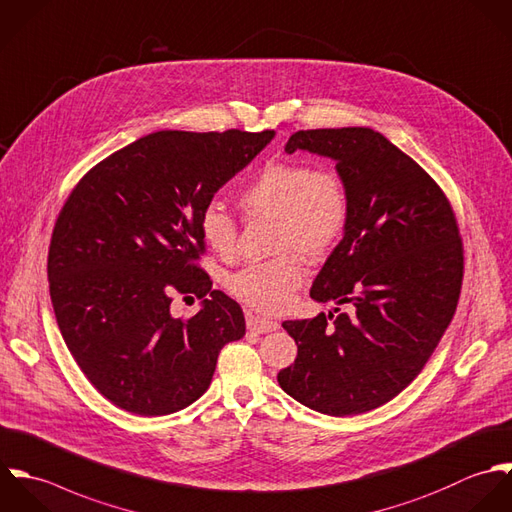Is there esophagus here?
Here are the masks:
<instances>
[{
	"label": "esophagus",
	"instance_id": "34e87169",
	"mask_svg": "<svg viewBox=\"0 0 512 512\" xmlns=\"http://www.w3.org/2000/svg\"><path fill=\"white\" fill-rule=\"evenodd\" d=\"M246 326L254 334H268V332H276L280 328L278 322L268 320V318H260V316H248Z\"/></svg>",
	"mask_w": 512,
	"mask_h": 512
}]
</instances>
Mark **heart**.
Here are the masks:
<instances>
[{
	"mask_svg": "<svg viewBox=\"0 0 512 512\" xmlns=\"http://www.w3.org/2000/svg\"><path fill=\"white\" fill-rule=\"evenodd\" d=\"M238 204L248 218L274 222L272 252L280 256L230 274L226 286L242 304L262 314H280L306 278L298 256L318 262L340 244L351 216L347 184L334 169L272 163L240 190ZM198 230L218 256L234 252L238 224L220 204L202 208Z\"/></svg>",
	"mask_w": 512,
	"mask_h": 512,
	"instance_id": "b5f03b06",
	"label": "heart"
}]
</instances>
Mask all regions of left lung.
Returning a JSON list of instances; mask_svg holds the SVG:
<instances>
[{"instance_id":"left-lung-1","label":"left lung","mask_w":512,"mask_h":512,"mask_svg":"<svg viewBox=\"0 0 512 512\" xmlns=\"http://www.w3.org/2000/svg\"><path fill=\"white\" fill-rule=\"evenodd\" d=\"M296 151L334 159L349 190L347 230L310 290L349 312L284 322L298 357L278 383L314 411L357 415L401 393L443 338L461 294L463 242L441 186L381 133L298 131L286 143Z\"/></svg>"}]
</instances>
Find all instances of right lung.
<instances>
[{"instance_id": "1", "label": "right lung", "mask_w": 512, "mask_h": 512, "mask_svg": "<svg viewBox=\"0 0 512 512\" xmlns=\"http://www.w3.org/2000/svg\"><path fill=\"white\" fill-rule=\"evenodd\" d=\"M272 139L151 133L95 165L63 204L47 258L51 304L73 359L117 407L145 417L188 407L220 349L246 334L242 308L196 264L198 218ZM174 293L202 299L201 312L172 319Z\"/></svg>"}]
</instances>
